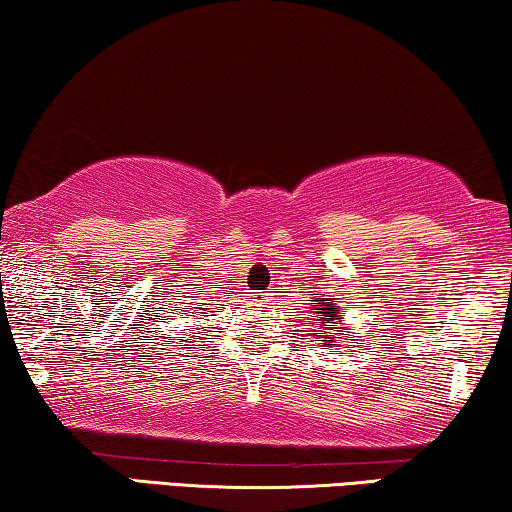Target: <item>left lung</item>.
<instances>
[{
  "label": "left lung",
  "mask_w": 512,
  "mask_h": 512,
  "mask_svg": "<svg viewBox=\"0 0 512 512\" xmlns=\"http://www.w3.org/2000/svg\"><path fill=\"white\" fill-rule=\"evenodd\" d=\"M314 296H317V303H310V307H312V310H317V312H314V317H317V319H314V324H317L321 328V333H324V335H321V338H324V340H321V347H324V345H331V342H335L333 336L325 335L326 332H332L335 327H342L343 331L340 334L332 333L334 335H347L349 328L338 326L340 321L345 319V314L340 312L338 305H335V303H321V293H314ZM314 335H317V333H314Z\"/></svg>",
  "instance_id": "8db88e82"
}]
</instances>
